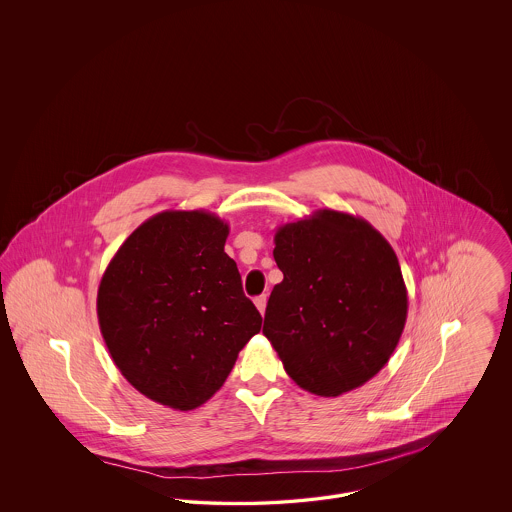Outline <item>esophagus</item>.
<instances>
[{"label":"esophagus","instance_id":"34e87169","mask_svg":"<svg viewBox=\"0 0 512 512\" xmlns=\"http://www.w3.org/2000/svg\"><path fill=\"white\" fill-rule=\"evenodd\" d=\"M255 307L259 309L261 315H265V309H267V295H259L255 297Z\"/></svg>","mask_w":512,"mask_h":512}]
</instances>
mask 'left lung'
I'll return each mask as SVG.
<instances>
[{
    "label": "left lung",
    "mask_w": 512,
    "mask_h": 512,
    "mask_svg": "<svg viewBox=\"0 0 512 512\" xmlns=\"http://www.w3.org/2000/svg\"><path fill=\"white\" fill-rule=\"evenodd\" d=\"M272 255L284 280L268 297L263 334L288 376L320 397L365 386L407 322L393 247L368 220L318 209L278 226Z\"/></svg>",
    "instance_id": "8db88e82"
}]
</instances>
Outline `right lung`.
I'll list each match as a JSON object with an SVG mask.
<instances>
[{
    "label": "right lung",
    "mask_w": 512,
    "mask_h": 512,
    "mask_svg": "<svg viewBox=\"0 0 512 512\" xmlns=\"http://www.w3.org/2000/svg\"><path fill=\"white\" fill-rule=\"evenodd\" d=\"M228 232L207 211L157 213L124 240L99 282V330L113 363L174 411L209 401L261 330L224 253Z\"/></svg>",
    "instance_id": "right-lung-1"
}]
</instances>
